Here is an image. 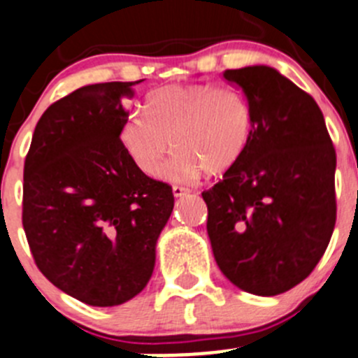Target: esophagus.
<instances>
[{"label":"esophagus","mask_w":358,"mask_h":358,"mask_svg":"<svg viewBox=\"0 0 358 358\" xmlns=\"http://www.w3.org/2000/svg\"><path fill=\"white\" fill-rule=\"evenodd\" d=\"M172 193H173V196H185V195H188L189 189L188 188H182V186H173Z\"/></svg>","instance_id":"34e87169"}]
</instances>
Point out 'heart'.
<instances>
[{
    "instance_id": "heart-1",
    "label": "heart",
    "mask_w": 358,
    "mask_h": 358,
    "mask_svg": "<svg viewBox=\"0 0 358 358\" xmlns=\"http://www.w3.org/2000/svg\"><path fill=\"white\" fill-rule=\"evenodd\" d=\"M145 113L124 115L120 143L147 176L156 172L173 145L176 156L162 169L166 181H193L202 170L225 172L243 156L250 142V103L236 87L169 85L147 97Z\"/></svg>"
}]
</instances>
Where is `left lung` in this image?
Instances as JSON below:
<instances>
[{"instance_id":"left-lung-1","label":"left lung","mask_w":358,"mask_h":358,"mask_svg":"<svg viewBox=\"0 0 358 358\" xmlns=\"http://www.w3.org/2000/svg\"><path fill=\"white\" fill-rule=\"evenodd\" d=\"M252 110L247 150L202 192L216 264L275 296L316 268L336 225V149L316 101L268 65L225 71Z\"/></svg>"}]
</instances>
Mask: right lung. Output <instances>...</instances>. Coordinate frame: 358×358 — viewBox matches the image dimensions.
Returning <instances> with one entry per match:
<instances>
[{
  "mask_svg": "<svg viewBox=\"0 0 358 358\" xmlns=\"http://www.w3.org/2000/svg\"><path fill=\"white\" fill-rule=\"evenodd\" d=\"M136 83L88 85L52 103L24 162L22 227L35 264L94 307L120 306L147 286L173 209L172 188L120 143L122 101Z\"/></svg>",
  "mask_w": 358,
  "mask_h": 358,
  "instance_id": "right-lung-1",
  "label": "right lung"
}]
</instances>
